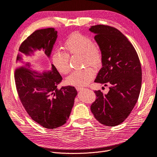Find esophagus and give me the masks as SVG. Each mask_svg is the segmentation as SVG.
Segmentation results:
<instances>
[{
  "label": "esophagus",
  "instance_id": "1",
  "mask_svg": "<svg viewBox=\"0 0 157 157\" xmlns=\"http://www.w3.org/2000/svg\"><path fill=\"white\" fill-rule=\"evenodd\" d=\"M83 89H83V88H82V87H76V90H77L78 91H79V92L83 90Z\"/></svg>",
  "mask_w": 157,
  "mask_h": 157
}]
</instances>
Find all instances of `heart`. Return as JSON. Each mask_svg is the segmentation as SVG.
<instances>
[{
	"label": "heart",
	"instance_id": "heart-1",
	"mask_svg": "<svg viewBox=\"0 0 157 157\" xmlns=\"http://www.w3.org/2000/svg\"><path fill=\"white\" fill-rule=\"evenodd\" d=\"M65 52L56 50L52 57V63L62 74H67L71 70L68 56H78L82 58L84 66L93 68L100 67L102 62V53L99 46L93 43L92 39L79 32H74L64 42ZM94 75V72L90 68L74 72L67 78V83L72 86H83L88 85Z\"/></svg>",
	"mask_w": 157,
	"mask_h": 157
}]
</instances>
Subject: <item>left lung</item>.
Wrapping results in <instances>:
<instances>
[{"label":"left lung","mask_w":157,"mask_h":157,"mask_svg":"<svg viewBox=\"0 0 157 157\" xmlns=\"http://www.w3.org/2000/svg\"><path fill=\"white\" fill-rule=\"evenodd\" d=\"M89 31L102 53V68L94 82L109 85L103 94L95 90L97 96L90 109L95 118L103 125H120L130 114L140 94L142 68L132 44L117 29L105 25L92 26Z\"/></svg>","instance_id":"left-lung-1"}]
</instances>
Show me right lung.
<instances>
[{"label":"right lung","mask_w":157,"mask_h":157,"mask_svg":"<svg viewBox=\"0 0 157 157\" xmlns=\"http://www.w3.org/2000/svg\"><path fill=\"white\" fill-rule=\"evenodd\" d=\"M57 37V32L53 28L35 31L20 46L15 72L17 90L22 105L35 121L50 129L67 122L77 90L72 86L57 89L62 77L53 64L50 70L37 71L33 69L30 63L25 61L23 56L32 57L35 52L43 50L50 59Z\"/></svg>","instance_id":"add662e5"}]
</instances>
